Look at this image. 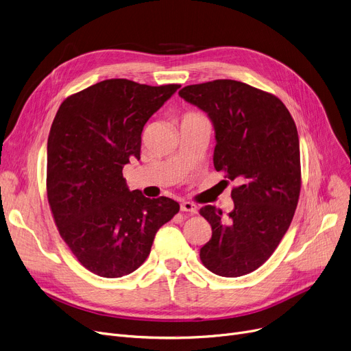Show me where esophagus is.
<instances>
[{"label": "esophagus", "mask_w": 351, "mask_h": 351, "mask_svg": "<svg viewBox=\"0 0 351 351\" xmlns=\"http://www.w3.org/2000/svg\"><path fill=\"white\" fill-rule=\"evenodd\" d=\"M180 210L188 213H197L199 209L195 204H192V202H183V204H180Z\"/></svg>", "instance_id": "34e87169"}]
</instances>
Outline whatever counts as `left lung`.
Here are the masks:
<instances>
[{
  "label": "left lung",
  "instance_id": "1",
  "mask_svg": "<svg viewBox=\"0 0 351 351\" xmlns=\"http://www.w3.org/2000/svg\"><path fill=\"white\" fill-rule=\"evenodd\" d=\"M179 97L204 110L215 129L213 165L237 180L234 208L223 217L200 209L212 226L200 261L223 278L261 267L286 234L300 195V145L285 104L265 90L233 80L189 85Z\"/></svg>",
  "mask_w": 351,
  "mask_h": 351
}]
</instances>
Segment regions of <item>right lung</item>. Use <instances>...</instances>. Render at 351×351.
I'll list each match as a JSON object with an SVG mask.
<instances>
[{
	"instance_id": "right-lung-1",
	"label": "right lung",
	"mask_w": 351,
	"mask_h": 351,
	"mask_svg": "<svg viewBox=\"0 0 351 351\" xmlns=\"http://www.w3.org/2000/svg\"><path fill=\"white\" fill-rule=\"evenodd\" d=\"M180 85L105 80L66 98L47 146L48 202L61 237L101 278H122L151 253L156 232L179 212L173 199L129 191L122 175L141 159L145 123Z\"/></svg>"
}]
</instances>
